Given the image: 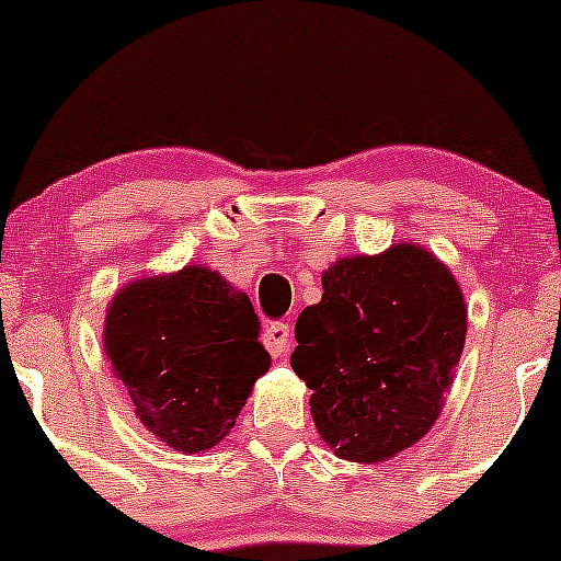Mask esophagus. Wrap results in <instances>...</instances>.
Returning <instances> with one entry per match:
<instances>
[{
    "label": "esophagus",
    "instance_id": "34e87169",
    "mask_svg": "<svg viewBox=\"0 0 561 561\" xmlns=\"http://www.w3.org/2000/svg\"><path fill=\"white\" fill-rule=\"evenodd\" d=\"M289 343H293V327L287 321H274V324L266 327L263 332V345L268 347L272 356H282L287 351Z\"/></svg>",
    "mask_w": 561,
    "mask_h": 561
}]
</instances>
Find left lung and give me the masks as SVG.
Wrapping results in <instances>:
<instances>
[{
	"label": "left lung",
	"mask_w": 561,
	"mask_h": 561,
	"mask_svg": "<svg viewBox=\"0 0 561 561\" xmlns=\"http://www.w3.org/2000/svg\"><path fill=\"white\" fill-rule=\"evenodd\" d=\"M321 287V302L295 324L289 364L313 390V422L334 454L382 461L440 414L465 351V295L414 244L337 261Z\"/></svg>",
	"instance_id": "1"
}]
</instances>
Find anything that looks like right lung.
<instances>
[{
    "mask_svg": "<svg viewBox=\"0 0 561 561\" xmlns=\"http://www.w3.org/2000/svg\"><path fill=\"white\" fill-rule=\"evenodd\" d=\"M261 319L216 272L186 266L121 289L105 319V351L152 435L184 454L214 448L234 427L268 369Z\"/></svg>",
    "mask_w": 561,
    "mask_h": 561,
    "instance_id": "obj_1",
    "label": "right lung"
}]
</instances>
